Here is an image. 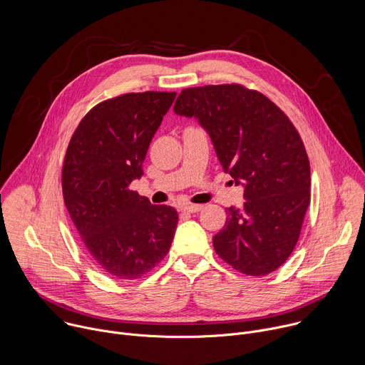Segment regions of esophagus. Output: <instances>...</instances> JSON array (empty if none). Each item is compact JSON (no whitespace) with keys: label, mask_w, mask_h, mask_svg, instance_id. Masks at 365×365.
Instances as JSON below:
<instances>
[{"label":"esophagus","mask_w":365,"mask_h":365,"mask_svg":"<svg viewBox=\"0 0 365 365\" xmlns=\"http://www.w3.org/2000/svg\"><path fill=\"white\" fill-rule=\"evenodd\" d=\"M203 209L202 205H186L182 207L183 212H187V213H196V212H200Z\"/></svg>","instance_id":"34e87169"}]
</instances>
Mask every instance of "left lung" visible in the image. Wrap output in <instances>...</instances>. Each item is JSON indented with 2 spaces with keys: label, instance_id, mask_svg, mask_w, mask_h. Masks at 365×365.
I'll return each instance as SVG.
<instances>
[{
  "label": "left lung",
  "instance_id": "left-lung-1",
  "mask_svg": "<svg viewBox=\"0 0 365 365\" xmlns=\"http://www.w3.org/2000/svg\"><path fill=\"white\" fill-rule=\"evenodd\" d=\"M175 113L196 118L245 203L227 207L213 236L216 254L236 271L264 277L292 254L311 197L304 143L287 114L264 94L239 84L183 90Z\"/></svg>",
  "mask_w": 365,
  "mask_h": 365
}]
</instances>
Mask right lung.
<instances>
[{
	"label": "right lung",
	"mask_w": 365,
	"mask_h": 365,
	"mask_svg": "<svg viewBox=\"0 0 365 365\" xmlns=\"http://www.w3.org/2000/svg\"><path fill=\"white\" fill-rule=\"evenodd\" d=\"M176 93H129L93 107L63 165V196L90 258L114 279H136L169 252L178 212L130 190Z\"/></svg>",
	"instance_id": "1"
}]
</instances>
